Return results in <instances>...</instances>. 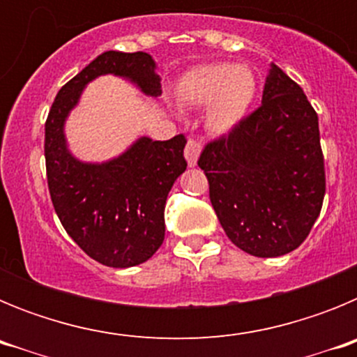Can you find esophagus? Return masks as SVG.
<instances>
[{"mask_svg": "<svg viewBox=\"0 0 357 357\" xmlns=\"http://www.w3.org/2000/svg\"><path fill=\"white\" fill-rule=\"evenodd\" d=\"M200 143L195 139H189L188 144H185V150H184V155L185 160H188L189 166H197V160L198 155H200Z\"/></svg>", "mask_w": 357, "mask_h": 357, "instance_id": "1", "label": "esophagus"}]
</instances>
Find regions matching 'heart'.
<instances>
[{"label":"heart","instance_id":"b5f03b06","mask_svg":"<svg viewBox=\"0 0 357 357\" xmlns=\"http://www.w3.org/2000/svg\"><path fill=\"white\" fill-rule=\"evenodd\" d=\"M259 94V77L245 64L209 62L185 71L175 84V100L185 109H206L204 125L214 137L241 127Z\"/></svg>","mask_w":357,"mask_h":357}]
</instances>
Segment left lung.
Masks as SVG:
<instances>
[{"mask_svg": "<svg viewBox=\"0 0 357 357\" xmlns=\"http://www.w3.org/2000/svg\"><path fill=\"white\" fill-rule=\"evenodd\" d=\"M198 166L225 234L255 257L301 247L320 214L326 172L318 116L301 85L275 64L259 109L207 144Z\"/></svg>", "mask_w": 357, "mask_h": 357, "instance_id": "obj_1", "label": "left lung"}]
</instances>
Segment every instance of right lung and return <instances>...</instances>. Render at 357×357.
<instances>
[{
    "label": "right lung",
    "mask_w": 357,
    "mask_h": 357,
    "mask_svg": "<svg viewBox=\"0 0 357 357\" xmlns=\"http://www.w3.org/2000/svg\"><path fill=\"white\" fill-rule=\"evenodd\" d=\"M103 75L134 84L144 96H160V77L144 52H105L59 91L44 137L53 207L71 239L98 263L130 268L144 263L164 241V206L185 172L184 135L153 141L141 135L127 150L102 162L73 155L66 121L84 89Z\"/></svg>",
    "instance_id": "1"
}]
</instances>
